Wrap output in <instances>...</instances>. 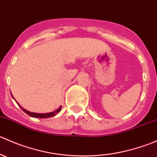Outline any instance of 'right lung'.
I'll list each match as a JSON object with an SVG mask.
<instances>
[{
  "instance_id": "add662e5",
  "label": "right lung",
  "mask_w": 157,
  "mask_h": 157,
  "mask_svg": "<svg viewBox=\"0 0 157 157\" xmlns=\"http://www.w3.org/2000/svg\"><path fill=\"white\" fill-rule=\"evenodd\" d=\"M18 105H20L18 104ZM20 107L22 109V110H23V112H26V113L27 114V115H29V116L33 117V118H50V117L55 116V115H56L57 113H58V112H59L61 109V106H60L59 108L57 109V110L54 111V112H48V113H36V112H29V111H27V110H26V109H23V107L20 106Z\"/></svg>"
}]
</instances>
